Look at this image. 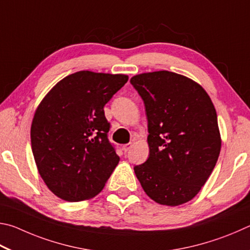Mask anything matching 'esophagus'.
I'll return each mask as SVG.
<instances>
[{
    "instance_id": "1",
    "label": "esophagus",
    "mask_w": 250,
    "mask_h": 250,
    "mask_svg": "<svg viewBox=\"0 0 250 250\" xmlns=\"http://www.w3.org/2000/svg\"><path fill=\"white\" fill-rule=\"evenodd\" d=\"M132 143H129V144H126V145H124L123 146V150H124V152H127L130 148H132Z\"/></svg>"
}]
</instances>
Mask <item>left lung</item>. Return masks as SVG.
<instances>
[{
    "instance_id": "obj_1",
    "label": "left lung",
    "mask_w": 250,
    "mask_h": 250,
    "mask_svg": "<svg viewBox=\"0 0 250 250\" xmlns=\"http://www.w3.org/2000/svg\"><path fill=\"white\" fill-rule=\"evenodd\" d=\"M145 104L149 157L134 171L155 202L178 207L191 201L211 176L222 141L215 107L199 83L166 71L130 79Z\"/></svg>"
}]
</instances>
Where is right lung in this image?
Returning <instances> with one entry per match:
<instances>
[{"label": "right lung", "mask_w": 250, "mask_h": 250, "mask_svg": "<svg viewBox=\"0 0 250 250\" xmlns=\"http://www.w3.org/2000/svg\"><path fill=\"white\" fill-rule=\"evenodd\" d=\"M127 80L126 74L79 71L39 103L30 127L32 150L42 179L58 198L92 199L115 169L120 157L107 139L104 105Z\"/></svg>", "instance_id": "right-lung-1"}]
</instances>
